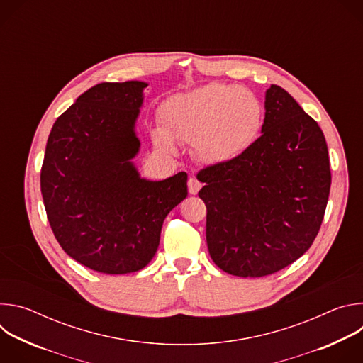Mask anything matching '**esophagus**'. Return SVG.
<instances>
[{"instance_id": "1", "label": "esophagus", "mask_w": 363, "mask_h": 363, "mask_svg": "<svg viewBox=\"0 0 363 363\" xmlns=\"http://www.w3.org/2000/svg\"><path fill=\"white\" fill-rule=\"evenodd\" d=\"M201 186H202V184L196 178L192 177V178L188 179V191H189L191 195H196L198 191L201 189Z\"/></svg>"}]
</instances>
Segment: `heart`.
I'll return each instance as SVG.
<instances>
[{
	"mask_svg": "<svg viewBox=\"0 0 363 363\" xmlns=\"http://www.w3.org/2000/svg\"><path fill=\"white\" fill-rule=\"evenodd\" d=\"M160 118L161 128L152 130L158 149L175 153L177 141L192 143L202 162L223 164L254 142L264 122V109L252 91L216 82L169 97Z\"/></svg>",
	"mask_w": 363,
	"mask_h": 363,
	"instance_id": "obj_1",
	"label": "heart"
}]
</instances>
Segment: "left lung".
Wrapping results in <instances>:
<instances>
[{"label":"left lung","instance_id":"left-lung-1","mask_svg":"<svg viewBox=\"0 0 363 363\" xmlns=\"http://www.w3.org/2000/svg\"><path fill=\"white\" fill-rule=\"evenodd\" d=\"M262 136L237 158L202 169L206 245L238 277L273 274L313 244L330 191V165L318 122L280 86L266 91Z\"/></svg>","mask_w":363,"mask_h":363}]
</instances>
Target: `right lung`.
<instances>
[{
  "instance_id": "right-lung-1",
  "label": "right lung",
  "mask_w": 363,
  "mask_h": 363,
  "mask_svg": "<svg viewBox=\"0 0 363 363\" xmlns=\"http://www.w3.org/2000/svg\"><path fill=\"white\" fill-rule=\"evenodd\" d=\"M147 83H99L53 125L41 168L51 230L76 262L99 273L126 274L155 255L164 220L188 195L185 172L142 178L133 158L136 121Z\"/></svg>"
}]
</instances>
